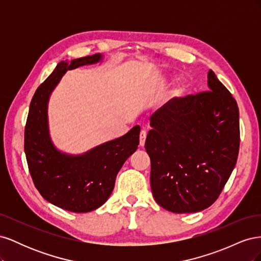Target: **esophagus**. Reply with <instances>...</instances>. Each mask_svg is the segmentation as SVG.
<instances>
[{"instance_id":"1","label":"esophagus","mask_w":261,"mask_h":261,"mask_svg":"<svg viewBox=\"0 0 261 261\" xmlns=\"http://www.w3.org/2000/svg\"><path fill=\"white\" fill-rule=\"evenodd\" d=\"M146 137H147V132L145 129H143V130L140 132V135H139V146L140 147H144L145 146Z\"/></svg>"}]
</instances>
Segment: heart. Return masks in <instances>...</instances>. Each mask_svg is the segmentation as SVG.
<instances>
[{
  "label": "heart",
  "instance_id": "1",
  "mask_svg": "<svg viewBox=\"0 0 261 261\" xmlns=\"http://www.w3.org/2000/svg\"><path fill=\"white\" fill-rule=\"evenodd\" d=\"M183 91H184V85H183V84H179V85L177 86V88L175 89V93H176V94H180Z\"/></svg>",
  "mask_w": 261,
  "mask_h": 261
}]
</instances>
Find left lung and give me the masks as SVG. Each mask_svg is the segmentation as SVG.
I'll return each mask as SVG.
<instances>
[{
	"instance_id": "obj_1",
	"label": "left lung",
	"mask_w": 261,
	"mask_h": 261,
	"mask_svg": "<svg viewBox=\"0 0 261 261\" xmlns=\"http://www.w3.org/2000/svg\"><path fill=\"white\" fill-rule=\"evenodd\" d=\"M209 91L174 98L150 117L145 148L154 200L175 213L210 207L222 192L240 149V113L216 74Z\"/></svg>"
}]
</instances>
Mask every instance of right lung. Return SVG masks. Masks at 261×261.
I'll use <instances>...</instances> for the list:
<instances>
[{"instance_id": "add662e5", "label": "right lung", "mask_w": 261, "mask_h": 261, "mask_svg": "<svg viewBox=\"0 0 261 261\" xmlns=\"http://www.w3.org/2000/svg\"><path fill=\"white\" fill-rule=\"evenodd\" d=\"M102 54L62 61L38 87L30 102L25 127V153L30 175L45 200L64 210L89 212L103 204L124 162L139 145L138 125L124 136L94 147L83 154L62 152L49 134L48 103L52 91L68 69L102 61Z\"/></svg>"}]
</instances>
